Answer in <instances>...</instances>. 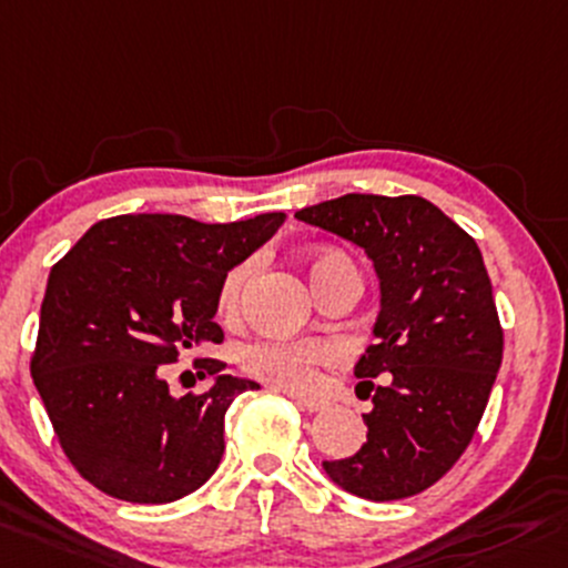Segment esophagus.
Returning a JSON list of instances; mask_svg holds the SVG:
<instances>
[{
  "instance_id": "obj_1",
  "label": "esophagus",
  "mask_w": 568,
  "mask_h": 568,
  "mask_svg": "<svg viewBox=\"0 0 568 568\" xmlns=\"http://www.w3.org/2000/svg\"><path fill=\"white\" fill-rule=\"evenodd\" d=\"M294 399V405L296 408H302V410H310V414H318V410H324L326 408V403L324 399H307V397H291Z\"/></svg>"
}]
</instances>
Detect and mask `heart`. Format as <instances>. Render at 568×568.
I'll list each match as a JSON object with an SVG mask.
<instances>
[{
    "label": "heart",
    "instance_id": "heart-1",
    "mask_svg": "<svg viewBox=\"0 0 568 568\" xmlns=\"http://www.w3.org/2000/svg\"><path fill=\"white\" fill-rule=\"evenodd\" d=\"M339 255H321L313 261V274L332 264ZM250 264H239L223 277L217 291V313L234 321L242 304V291L247 283ZM343 359V348L332 339H264L253 343L239 354L242 369L264 384L288 394H313L321 386V369Z\"/></svg>",
    "mask_w": 568,
    "mask_h": 568
}]
</instances>
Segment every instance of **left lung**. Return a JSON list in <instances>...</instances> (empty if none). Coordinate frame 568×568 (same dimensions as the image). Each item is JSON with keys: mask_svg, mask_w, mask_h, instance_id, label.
Instances as JSON below:
<instances>
[{"mask_svg": "<svg viewBox=\"0 0 568 568\" xmlns=\"http://www.w3.org/2000/svg\"><path fill=\"white\" fill-rule=\"evenodd\" d=\"M296 217L359 244L381 280L375 343L354 369L373 392L367 444L324 470L359 498H410L468 449L504 359L485 261L474 236L419 195L348 193ZM386 372L390 384L375 387Z\"/></svg>", "mask_w": 568, "mask_h": 568, "instance_id": "left-lung-1", "label": "left lung"}]
</instances>
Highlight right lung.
Returning <instances> with one entry per match:
<instances>
[{
	"label": "right lung",
	"instance_id": "right-lung-1",
	"mask_svg": "<svg viewBox=\"0 0 568 568\" xmlns=\"http://www.w3.org/2000/svg\"><path fill=\"white\" fill-rule=\"evenodd\" d=\"M283 220L119 214L53 264L32 378L59 446L89 485L130 504H171L217 470L225 410L258 384L220 375V359H195L212 389L174 397L165 364L223 343L214 324L220 283Z\"/></svg>",
	"mask_w": 568,
	"mask_h": 568
}]
</instances>
